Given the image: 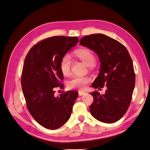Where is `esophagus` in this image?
Segmentation results:
<instances>
[{"mask_svg":"<svg viewBox=\"0 0 150 150\" xmlns=\"http://www.w3.org/2000/svg\"><path fill=\"white\" fill-rule=\"evenodd\" d=\"M79 96H83V95L86 94V92H83V91H79Z\"/></svg>","mask_w":150,"mask_h":150,"instance_id":"1","label":"esophagus"}]
</instances>
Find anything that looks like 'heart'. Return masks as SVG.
<instances>
[{
	"label": "heart",
	"instance_id": "heart-1",
	"mask_svg": "<svg viewBox=\"0 0 150 150\" xmlns=\"http://www.w3.org/2000/svg\"><path fill=\"white\" fill-rule=\"evenodd\" d=\"M75 55L79 58L87 66H91L96 62V57L90 50L81 49L75 52ZM71 58L68 54L64 55L60 63V69L62 73L65 76L71 74ZM90 81L88 77L85 76H74L68 81L67 86L69 88H78L79 89H85L86 84Z\"/></svg>",
	"mask_w": 150,
	"mask_h": 150
}]
</instances>
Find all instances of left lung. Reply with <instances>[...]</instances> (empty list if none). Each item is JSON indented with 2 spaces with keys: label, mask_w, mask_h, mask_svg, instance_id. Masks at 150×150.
Instances as JSON below:
<instances>
[{
  "label": "left lung",
  "mask_w": 150,
  "mask_h": 150,
  "mask_svg": "<svg viewBox=\"0 0 150 150\" xmlns=\"http://www.w3.org/2000/svg\"><path fill=\"white\" fill-rule=\"evenodd\" d=\"M79 44L96 53L100 60V72L92 86H107L103 95L98 91L90 93L93 97L91 115L101 122H117L129 108L135 87L136 76L129 53L122 44L102 34L86 35Z\"/></svg>",
  "instance_id": "8db88e82"
}]
</instances>
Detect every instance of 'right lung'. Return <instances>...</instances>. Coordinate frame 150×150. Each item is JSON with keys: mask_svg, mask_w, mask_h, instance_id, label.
<instances>
[{"mask_svg": "<svg viewBox=\"0 0 150 150\" xmlns=\"http://www.w3.org/2000/svg\"><path fill=\"white\" fill-rule=\"evenodd\" d=\"M78 42L77 37L54 36L36 44L25 57L21 84L28 110L47 129H58L68 121L78 96L71 90L54 96L64 78L60 61Z\"/></svg>", "mask_w": 150, "mask_h": 150, "instance_id": "obj_1", "label": "right lung"}]
</instances>
